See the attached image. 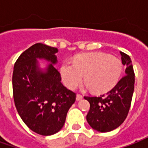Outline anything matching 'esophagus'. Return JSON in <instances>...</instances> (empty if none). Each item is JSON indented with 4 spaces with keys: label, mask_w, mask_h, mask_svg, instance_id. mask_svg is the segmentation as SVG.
Here are the masks:
<instances>
[{
    "label": "esophagus",
    "mask_w": 148,
    "mask_h": 148,
    "mask_svg": "<svg viewBox=\"0 0 148 148\" xmlns=\"http://www.w3.org/2000/svg\"><path fill=\"white\" fill-rule=\"evenodd\" d=\"M82 98H83L82 95H81V94H77V96H76V101H81Z\"/></svg>",
    "instance_id": "esophagus-1"
}]
</instances>
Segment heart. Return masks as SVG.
<instances>
[{
  "instance_id": "b5f03b06",
  "label": "heart",
  "mask_w": 148,
  "mask_h": 148,
  "mask_svg": "<svg viewBox=\"0 0 148 148\" xmlns=\"http://www.w3.org/2000/svg\"><path fill=\"white\" fill-rule=\"evenodd\" d=\"M61 76L69 89H74L82 80L86 86L97 93L112 90L116 85L122 72V63L116 57L102 52H92L75 57L73 65H62Z\"/></svg>"
}]
</instances>
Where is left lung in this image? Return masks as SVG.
<instances>
[{
    "instance_id": "left-lung-1",
    "label": "left lung",
    "mask_w": 148,
    "mask_h": 148,
    "mask_svg": "<svg viewBox=\"0 0 148 148\" xmlns=\"http://www.w3.org/2000/svg\"><path fill=\"white\" fill-rule=\"evenodd\" d=\"M122 64L126 66L125 75L106 94L100 97H85L90 104L86 116L90 127L100 132L114 130L126 119L134 92L135 74L130 57L124 52Z\"/></svg>"
}]
</instances>
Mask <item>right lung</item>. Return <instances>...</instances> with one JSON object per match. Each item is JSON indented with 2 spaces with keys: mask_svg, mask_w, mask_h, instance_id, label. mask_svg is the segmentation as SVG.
<instances>
[{
  "mask_svg": "<svg viewBox=\"0 0 148 148\" xmlns=\"http://www.w3.org/2000/svg\"><path fill=\"white\" fill-rule=\"evenodd\" d=\"M58 49L40 42L24 51L17 58L12 74L16 108L24 124L37 134L51 136L63 127L76 94L61 83L55 67ZM38 59L48 61L45 69Z\"/></svg>",
  "mask_w": 148,
  "mask_h": 148,
  "instance_id": "1",
  "label": "right lung"
}]
</instances>
